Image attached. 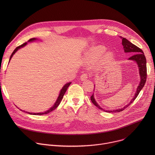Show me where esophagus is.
Returning <instances> with one entry per match:
<instances>
[{"label":"esophagus","instance_id":"1","mask_svg":"<svg viewBox=\"0 0 155 155\" xmlns=\"http://www.w3.org/2000/svg\"><path fill=\"white\" fill-rule=\"evenodd\" d=\"M88 76H89V75H88V74H86V73H85V74H83L81 75V77H80V79H81V80L84 81V80H85L87 79Z\"/></svg>","mask_w":155,"mask_h":155}]
</instances>
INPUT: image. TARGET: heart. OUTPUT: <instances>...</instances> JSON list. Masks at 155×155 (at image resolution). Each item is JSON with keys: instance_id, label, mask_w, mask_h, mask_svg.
Instances as JSON below:
<instances>
[{"instance_id": "b5f03b06", "label": "heart", "mask_w": 155, "mask_h": 155, "mask_svg": "<svg viewBox=\"0 0 155 155\" xmlns=\"http://www.w3.org/2000/svg\"><path fill=\"white\" fill-rule=\"evenodd\" d=\"M106 48L102 45H96L89 48L85 54V59L90 62H94L101 59L102 64H106L111 62L114 59L112 53H104Z\"/></svg>"}]
</instances>
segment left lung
Masks as SVG:
<instances>
[{"mask_svg":"<svg viewBox=\"0 0 155 155\" xmlns=\"http://www.w3.org/2000/svg\"><path fill=\"white\" fill-rule=\"evenodd\" d=\"M122 45L123 46V48L124 50V52L126 53H131L132 54H134L132 56H131L128 59L129 60H132V61H135L139 67V73H140V84L137 87V91L136 92L135 96H134V97L132 99V100L130 101V102L127 104V105H126L124 107L117 109V110H105L104 109L102 108L96 102L94 97V94H93V95L91 96V101L93 102V104H94V105H96L99 109H101L102 110H104V111L106 112H108V113H115V112H120L123 111L125 108H126L128 106L130 105V104H131L132 102L134 101V100L136 99V97L138 96L139 93L140 92L141 90L143 88V87L144 86L146 80H147V61H146V58L145 56L144 55V53L143 52V51L139 48V47H137V46H136L134 44H132L131 42H130L129 40H127L126 38H122Z\"/></svg>","mask_w":155,"mask_h":155,"instance_id":"8db88e82","label":"left lung"}]
</instances>
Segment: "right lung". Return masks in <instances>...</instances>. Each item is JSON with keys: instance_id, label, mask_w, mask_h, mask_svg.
Returning a JSON list of instances; mask_svg holds the SVG:
<instances>
[{"instance_id": "1", "label": "right lung", "mask_w": 155, "mask_h": 155, "mask_svg": "<svg viewBox=\"0 0 155 155\" xmlns=\"http://www.w3.org/2000/svg\"><path fill=\"white\" fill-rule=\"evenodd\" d=\"M36 40V38H31L30 40H29V41H34V40ZM27 44V42H25V43H24L23 44H22V45H19V46H18V47H17L15 49V50L13 51V52L12 53V55L10 56V60L11 59V58H12V56H13V55L17 51V50H18V49H19L20 48H22V47H25L26 45ZM71 82L70 83H67V84H65V85H64V86L62 88V90H61V92H60V94H59V97H58V99H57V101H56V102H55V104H54V105H53V107H52L50 109H49L48 110H47V112H44V113H38V114H35V113H34V114H32V113H29V112H28L29 114H31V115H43V114H48V113H50V112H51V111H53V110H54V109H56L57 107H58V106L59 105V104H60V102H61V101H62V97H63V96H64V94H65V91H67V90H68V87L69 86V85L71 84ZM22 111H23V110H22ZM25 112V111H24Z\"/></svg>"}]
</instances>
